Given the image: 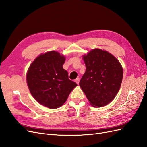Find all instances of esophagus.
<instances>
[{
	"label": "esophagus",
	"mask_w": 147,
	"mask_h": 147,
	"mask_svg": "<svg viewBox=\"0 0 147 147\" xmlns=\"http://www.w3.org/2000/svg\"><path fill=\"white\" fill-rule=\"evenodd\" d=\"M79 81H80V79H79V78H77V79H76V80H75V82H76L77 84H79Z\"/></svg>",
	"instance_id": "esophagus-1"
}]
</instances>
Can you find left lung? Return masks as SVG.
Segmentation results:
<instances>
[{"label": "left lung", "instance_id": "obj_1", "mask_svg": "<svg viewBox=\"0 0 147 147\" xmlns=\"http://www.w3.org/2000/svg\"><path fill=\"white\" fill-rule=\"evenodd\" d=\"M86 70L79 85L90 104L102 107L115 99L122 82L123 70L108 51L95 48L83 56Z\"/></svg>", "mask_w": 147, "mask_h": 147}]
</instances>
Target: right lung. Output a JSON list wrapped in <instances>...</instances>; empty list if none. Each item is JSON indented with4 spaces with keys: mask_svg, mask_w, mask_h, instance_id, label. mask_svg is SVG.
Masks as SVG:
<instances>
[{
    "mask_svg": "<svg viewBox=\"0 0 147 147\" xmlns=\"http://www.w3.org/2000/svg\"><path fill=\"white\" fill-rule=\"evenodd\" d=\"M65 61V57L59 52L50 51L36 58L28 70L26 80L31 95L48 108L62 106L77 86L63 69Z\"/></svg>",
    "mask_w": 147,
    "mask_h": 147,
    "instance_id": "obj_1",
    "label": "right lung"
}]
</instances>
